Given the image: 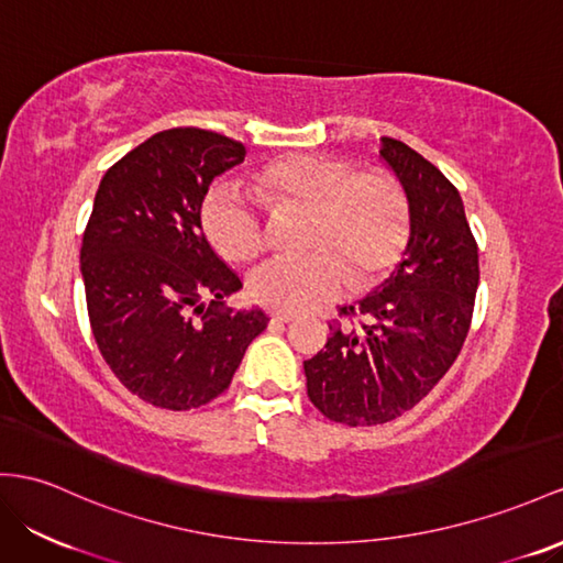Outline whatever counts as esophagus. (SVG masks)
<instances>
[{
  "label": "esophagus",
  "instance_id": "esophagus-1",
  "mask_svg": "<svg viewBox=\"0 0 563 563\" xmlns=\"http://www.w3.org/2000/svg\"><path fill=\"white\" fill-rule=\"evenodd\" d=\"M273 323H292L295 316L292 313H271Z\"/></svg>",
  "mask_w": 563,
  "mask_h": 563
}]
</instances>
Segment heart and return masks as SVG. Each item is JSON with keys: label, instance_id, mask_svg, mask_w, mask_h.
Wrapping results in <instances>:
<instances>
[{"label": "heart", "instance_id": "b5f03b06", "mask_svg": "<svg viewBox=\"0 0 563 563\" xmlns=\"http://www.w3.org/2000/svg\"><path fill=\"white\" fill-rule=\"evenodd\" d=\"M273 209H311L309 258L273 256L250 276V295L283 313L307 311L390 268L409 233V201L393 173L356 170L350 158L290 154L271 162L256 192L219 183L207 195L201 223L228 262H247L266 247Z\"/></svg>", "mask_w": 563, "mask_h": 563}]
</instances>
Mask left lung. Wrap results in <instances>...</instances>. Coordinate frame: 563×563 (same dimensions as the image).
Listing matches in <instances>:
<instances>
[{"instance_id": "obj_1", "label": "left lung", "mask_w": 563, "mask_h": 563, "mask_svg": "<svg viewBox=\"0 0 563 563\" xmlns=\"http://www.w3.org/2000/svg\"><path fill=\"white\" fill-rule=\"evenodd\" d=\"M380 156L409 201L405 258L356 307L340 309L362 323H330L325 350L305 362L313 407L352 428L395 421L440 383L464 347L481 280L456 187L405 142L380 137Z\"/></svg>"}]
</instances>
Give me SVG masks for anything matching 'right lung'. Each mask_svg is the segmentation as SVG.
Returning <instances> with one entry per match:
<instances>
[{
  "mask_svg": "<svg viewBox=\"0 0 563 563\" xmlns=\"http://www.w3.org/2000/svg\"><path fill=\"white\" fill-rule=\"evenodd\" d=\"M244 144L201 128H170L119 158L95 195L80 273L97 347L147 405L187 411L228 390L262 309L223 299L242 283L201 230V201Z\"/></svg>",
  "mask_w": 563,
  "mask_h": 563,
  "instance_id": "obj_1",
  "label": "right lung"
}]
</instances>
